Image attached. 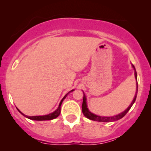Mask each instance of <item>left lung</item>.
<instances>
[{
    "label": "left lung",
    "mask_w": 151,
    "mask_h": 151,
    "mask_svg": "<svg viewBox=\"0 0 151 151\" xmlns=\"http://www.w3.org/2000/svg\"><path fill=\"white\" fill-rule=\"evenodd\" d=\"M132 67H133L135 70V77H136V79L137 81V73L136 72V69H135L134 66L132 65ZM137 92H138V82L136 83V95H135L134 98H133L132 102H131V104L129 105V106L128 107L127 109H126L125 111L122 112V113L118 114V115L114 116H100L96 115V114L91 113V111H89V109L87 108V105H86V98L85 94L84 93V97H83V103H82V113L84 115V116L87 118V119H90V120L92 121H99V122H111V121H115L117 120H119L121 119V118H123L124 116L126 115V114L128 113V111L130 110V109L131 108L134 102L136 101V96H137Z\"/></svg>",
    "instance_id": "8db88e82"
}]
</instances>
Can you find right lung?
Masks as SVG:
<instances>
[{"instance_id": "obj_1", "label": "right lung", "mask_w": 151, "mask_h": 151, "mask_svg": "<svg viewBox=\"0 0 151 151\" xmlns=\"http://www.w3.org/2000/svg\"><path fill=\"white\" fill-rule=\"evenodd\" d=\"M74 91V90H72V91H70V92H71V91ZM67 94H68V93H67V94H66L65 96H64L63 99H62L61 100V101H60V105H59L58 108L55 111L52 112V113H51V114H47V115H45V116H26L24 114H22V112L20 111V110H19V109H18V111L22 114V115H23L24 116L26 117V118H27V119H31V120H34V121L52 120V119H56V118L58 117V116L60 114V112H61V105H62V101H63V100L66 98V96H67Z\"/></svg>"}]
</instances>
